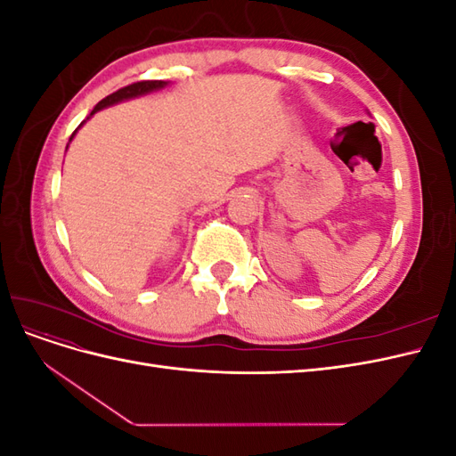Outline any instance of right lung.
I'll return each instance as SVG.
<instances>
[{
  "label": "right lung",
  "mask_w": 456,
  "mask_h": 456,
  "mask_svg": "<svg viewBox=\"0 0 456 456\" xmlns=\"http://www.w3.org/2000/svg\"><path fill=\"white\" fill-rule=\"evenodd\" d=\"M167 86H169V81H161V79L150 81V79H148V81H136V84H131V86H127V87H121V89H118L116 93L108 94L106 99H102L99 104H96V106L93 108V112L87 116V119H89L93 114L99 112V110L106 108V106L118 104V102H121V101H129V99H134V96H142V94H148V93H151V91H159V89L167 87ZM84 123H86V121H81V126H84ZM81 126H79V127H81ZM79 127H77V129H79ZM77 129L72 133L70 141L76 136Z\"/></svg>",
  "instance_id": "add662e5"
}]
</instances>
